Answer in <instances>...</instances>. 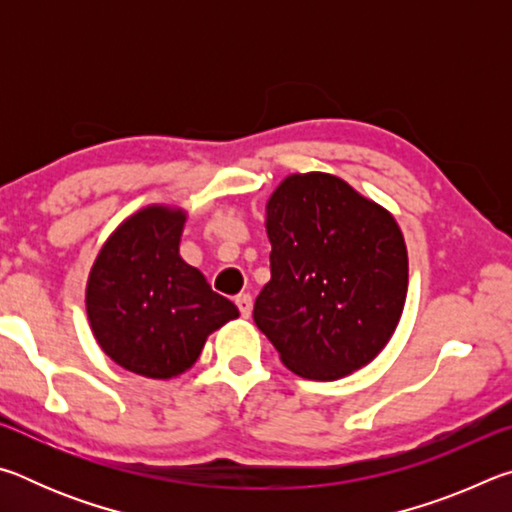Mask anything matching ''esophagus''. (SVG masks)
Masks as SVG:
<instances>
[{"mask_svg": "<svg viewBox=\"0 0 512 512\" xmlns=\"http://www.w3.org/2000/svg\"><path fill=\"white\" fill-rule=\"evenodd\" d=\"M235 302H237V307H239V311H241V316L248 318L250 311H253V298H250L248 293H241V296H237Z\"/></svg>", "mask_w": 512, "mask_h": 512, "instance_id": "34e87169", "label": "esophagus"}]
</instances>
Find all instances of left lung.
<instances>
[{
  "instance_id": "8db88e82",
  "label": "left lung",
  "mask_w": 512,
  "mask_h": 512,
  "mask_svg": "<svg viewBox=\"0 0 512 512\" xmlns=\"http://www.w3.org/2000/svg\"><path fill=\"white\" fill-rule=\"evenodd\" d=\"M271 280L255 325L298 377L334 381L377 357L400 323L409 255L395 216L334 173H291L266 201Z\"/></svg>"
}]
</instances>
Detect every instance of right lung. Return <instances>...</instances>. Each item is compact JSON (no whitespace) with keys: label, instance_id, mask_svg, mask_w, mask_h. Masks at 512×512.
Returning <instances> with one entry per match:
<instances>
[{"label":"right lung","instance_id":"obj_1","mask_svg":"<svg viewBox=\"0 0 512 512\" xmlns=\"http://www.w3.org/2000/svg\"><path fill=\"white\" fill-rule=\"evenodd\" d=\"M187 210L153 203L103 241L85 284V311L99 348L149 379L183 375L207 336L239 316L205 275L180 257Z\"/></svg>","mask_w":512,"mask_h":512}]
</instances>
